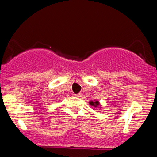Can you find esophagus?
Returning <instances> with one entry per match:
<instances>
[{
	"label": "esophagus",
	"mask_w": 157,
	"mask_h": 157,
	"mask_svg": "<svg viewBox=\"0 0 157 157\" xmlns=\"http://www.w3.org/2000/svg\"><path fill=\"white\" fill-rule=\"evenodd\" d=\"M82 94L81 93H78V94H74V96L75 97H77V98H80V97H81Z\"/></svg>",
	"instance_id": "1"
}]
</instances>
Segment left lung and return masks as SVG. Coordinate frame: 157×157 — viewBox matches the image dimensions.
<instances>
[{
    "instance_id": "8db88e82",
    "label": "left lung",
    "mask_w": 157,
    "mask_h": 157,
    "mask_svg": "<svg viewBox=\"0 0 157 157\" xmlns=\"http://www.w3.org/2000/svg\"><path fill=\"white\" fill-rule=\"evenodd\" d=\"M89 104L90 105L93 107H95V108H101V105L100 104L99 101H97V100H94V101H89Z\"/></svg>"
}]
</instances>
